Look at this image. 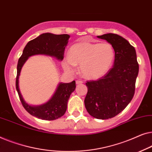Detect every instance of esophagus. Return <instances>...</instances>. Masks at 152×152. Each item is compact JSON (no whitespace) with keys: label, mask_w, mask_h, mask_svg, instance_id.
I'll use <instances>...</instances> for the list:
<instances>
[{"label":"esophagus","mask_w":152,"mask_h":152,"mask_svg":"<svg viewBox=\"0 0 152 152\" xmlns=\"http://www.w3.org/2000/svg\"><path fill=\"white\" fill-rule=\"evenodd\" d=\"M76 84H77V85L82 84V83H83V81H81V80H76Z\"/></svg>","instance_id":"obj_1"}]
</instances>
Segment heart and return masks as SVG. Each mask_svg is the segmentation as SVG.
<instances>
[{"instance_id": "b5f03b06", "label": "heart", "mask_w": 152, "mask_h": 152, "mask_svg": "<svg viewBox=\"0 0 152 152\" xmlns=\"http://www.w3.org/2000/svg\"><path fill=\"white\" fill-rule=\"evenodd\" d=\"M115 58L113 46L109 42L82 41L73 45L69 55L64 58L63 69L71 74L80 65V73L87 79H97L107 73Z\"/></svg>"}]
</instances>
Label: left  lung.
<instances>
[{
  "mask_svg": "<svg viewBox=\"0 0 152 152\" xmlns=\"http://www.w3.org/2000/svg\"><path fill=\"white\" fill-rule=\"evenodd\" d=\"M97 38L114 48V67L101 78L86 83L85 105L94 118L105 120L118 115L133 98L139 66L135 48L123 37L110 33Z\"/></svg>",
  "mask_w": 152,
  "mask_h": 152,
  "instance_id": "obj_1",
  "label": "left lung"
}]
</instances>
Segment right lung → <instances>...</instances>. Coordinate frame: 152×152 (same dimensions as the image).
I'll list each match as a JSON object with an SVG mask.
<instances>
[{"label":"right lung","instance_id":"right-lung-1","mask_svg":"<svg viewBox=\"0 0 152 152\" xmlns=\"http://www.w3.org/2000/svg\"><path fill=\"white\" fill-rule=\"evenodd\" d=\"M70 37L68 34L56 35L52 33H44L27 42L17 65L16 87L23 106L25 110L36 118L53 121L63 116L67 110V102L71 94L75 90L76 82L60 83L52 98L45 103L40 105H31L27 103L21 94L19 88V76L21 69L29 57L34 55H46L54 57L58 61L63 60L65 47Z\"/></svg>","mask_w":152,"mask_h":152}]
</instances>
